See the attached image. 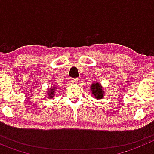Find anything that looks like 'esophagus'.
<instances>
[{"label":"esophagus","mask_w":154,"mask_h":154,"mask_svg":"<svg viewBox=\"0 0 154 154\" xmlns=\"http://www.w3.org/2000/svg\"><path fill=\"white\" fill-rule=\"evenodd\" d=\"M71 82L73 83H78V79L77 78H71Z\"/></svg>","instance_id":"obj_1"}]
</instances>
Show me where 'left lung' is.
I'll return each instance as SVG.
<instances>
[{
    "mask_svg": "<svg viewBox=\"0 0 154 154\" xmlns=\"http://www.w3.org/2000/svg\"><path fill=\"white\" fill-rule=\"evenodd\" d=\"M91 87L92 94H94V96H95L94 97H96L97 99H101L103 97V91L102 90V87L100 86V83H94L91 85Z\"/></svg>",
    "mask_w": 154,
    "mask_h": 154,
    "instance_id": "1",
    "label": "left lung"
}]
</instances>
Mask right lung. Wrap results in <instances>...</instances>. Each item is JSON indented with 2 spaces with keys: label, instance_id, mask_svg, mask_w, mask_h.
<instances>
[{
  "label": "right lung",
  "instance_id": "add662e5",
  "mask_svg": "<svg viewBox=\"0 0 154 154\" xmlns=\"http://www.w3.org/2000/svg\"><path fill=\"white\" fill-rule=\"evenodd\" d=\"M54 88H55V87H53V88H51V90H50V91H49V93H48V94H49V96H51V97H53V95H54Z\"/></svg>",
  "mask_w": 154,
  "mask_h": 154
}]
</instances>
